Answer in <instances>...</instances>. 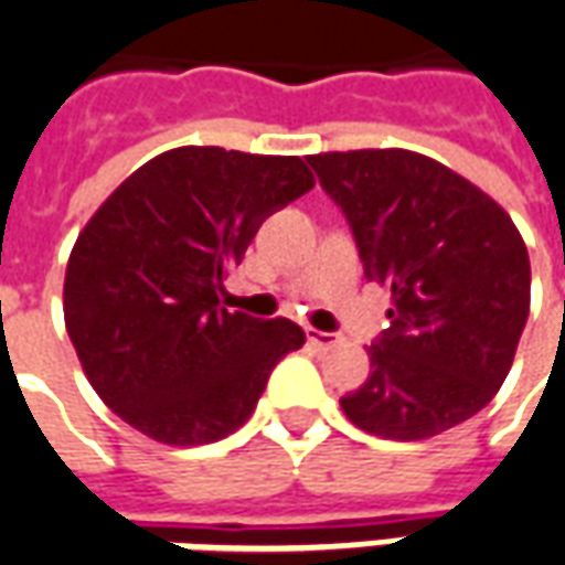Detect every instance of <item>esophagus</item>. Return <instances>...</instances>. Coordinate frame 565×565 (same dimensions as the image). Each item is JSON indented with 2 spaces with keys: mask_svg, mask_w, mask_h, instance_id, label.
<instances>
[{
  "mask_svg": "<svg viewBox=\"0 0 565 565\" xmlns=\"http://www.w3.org/2000/svg\"><path fill=\"white\" fill-rule=\"evenodd\" d=\"M306 335H308V342L315 344V348H332V344L339 342V335H332V332H323V330H311V327L306 330Z\"/></svg>",
  "mask_w": 565,
  "mask_h": 565,
  "instance_id": "esophagus-1",
  "label": "esophagus"
}]
</instances>
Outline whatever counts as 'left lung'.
Returning a JSON list of instances; mask_svg holds the SVG:
<instances>
[{"instance_id":"1","label":"left lung","mask_w":565,"mask_h":565,"mask_svg":"<svg viewBox=\"0 0 565 565\" xmlns=\"http://www.w3.org/2000/svg\"><path fill=\"white\" fill-rule=\"evenodd\" d=\"M351 223L369 281L393 294L372 375L342 396L351 424L417 441L484 408L509 375L530 315V257L484 190L403 148L315 153Z\"/></svg>"}]
</instances>
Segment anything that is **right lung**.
<instances>
[{
    "mask_svg": "<svg viewBox=\"0 0 565 565\" xmlns=\"http://www.w3.org/2000/svg\"><path fill=\"white\" fill-rule=\"evenodd\" d=\"M315 186L299 157L174 148L105 199L72 247L68 339L93 391L162 445H209L254 415L294 320L221 306L263 221Z\"/></svg>",
    "mask_w": 565,
    "mask_h": 565,
    "instance_id": "1",
    "label": "right lung"
}]
</instances>
